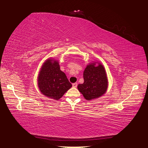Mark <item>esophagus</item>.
Here are the masks:
<instances>
[{"label": "esophagus", "instance_id": "esophagus-1", "mask_svg": "<svg viewBox=\"0 0 148 148\" xmlns=\"http://www.w3.org/2000/svg\"><path fill=\"white\" fill-rule=\"evenodd\" d=\"M72 86H73V87H77V82L73 83V84H72Z\"/></svg>", "mask_w": 148, "mask_h": 148}]
</instances>
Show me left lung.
Here are the masks:
<instances>
[{
  "label": "left lung",
  "mask_w": 148,
  "mask_h": 148,
  "mask_svg": "<svg viewBox=\"0 0 148 148\" xmlns=\"http://www.w3.org/2000/svg\"><path fill=\"white\" fill-rule=\"evenodd\" d=\"M98 64V65H96ZM84 82L77 88L87 100L103 96L108 87V80L105 68L99 62H91L86 66L83 74Z\"/></svg>",
  "instance_id": "8db88e82"
}]
</instances>
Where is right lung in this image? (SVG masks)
<instances>
[{
	"label": "right lung",
	"instance_id": "obj_1",
	"mask_svg": "<svg viewBox=\"0 0 148 148\" xmlns=\"http://www.w3.org/2000/svg\"><path fill=\"white\" fill-rule=\"evenodd\" d=\"M38 86L43 95L58 100L72 87L66 74L60 70L59 62L53 59L45 61L38 77Z\"/></svg>",
	"mask_w": 148,
	"mask_h": 148
}]
</instances>
